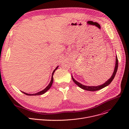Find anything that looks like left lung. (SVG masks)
<instances>
[{"label":"left lung","mask_w":129,"mask_h":129,"mask_svg":"<svg viewBox=\"0 0 129 129\" xmlns=\"http://www.w3.org/2000/svg\"><path fill=\"white\" fill-rule=\"evenodd\" d=\"M118 59L117 57V56H116V62H115V68H114V70L113 71V75H112L111 77L108 80H107L105 83H104L102 85L98 86H87L86 85H84L82 84H81L80 83L78 82V81H77L76 80L74 79V78H73L72 76V79L73 81L74 82V83L77 85L79 87H80L81 88L85 90H87V91H98L99 90L102 89L103 88H104V87L108 86L110 83H111V82L112 81V80L114 79L117 70V68H118Z\"/></svg>","instance_id":"1"}]
</instances>
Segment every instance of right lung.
Returning a JSON list of instances; mask_svg holds the SVG:
<instances>
[{
    "label": "right lung",
    "mask_w": 129,
    "mask_h": 129,
    "mask_svg": "<svg viewBox=\"0 0 129 129\" xmlns=\"http://www.w3.org/2000/svg\"><path fill=\"white\" fill-rule=\"evenodd\" d=\"M58 67H59V66H58L56 68V69H55L53 71L52 73V75H51V81H50L49 84L48 85V86H47L44 89H43V90H42V91H41L38 92H37V93H34V94H28V93H25V92H23V91H21L24 94L27 95H42V94H43L44 93H45L47 91H48V90L50 89V88L51 87V85H52V83H53V74H54V72H55V71H56V70H57V69H58Z\"/></svg>",
    "instance_id": "obj_1"
}]
</instances>
